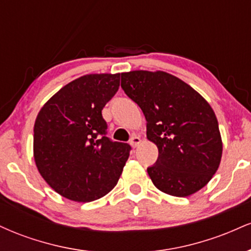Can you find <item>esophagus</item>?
Instances as JSON below:
<instances>
[{
  "mask_svg": "<svg viewBox=\"0 0 251 251\" xmlns=\"http://www.w3.org/2000/svg\"><path fill=\"white\" fill-rule=\"evenodd\" d=\"M140 143H142V139H140V137H138V135H133V137L131 138V140H129V144H131L132 148H137V146H139Z\"/></svg>",
  "mask_w": 251,
  "mask_h": 251,
  "instance_id": "obj_1",
  "label": "esophagus"
}]
</instances>
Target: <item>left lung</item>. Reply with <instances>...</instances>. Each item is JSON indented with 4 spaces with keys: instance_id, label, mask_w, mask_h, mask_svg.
Masks as SVG:
<instances>
[{
    "instance_id": "1",
    "label": "left lung",
    "mask_w": 251,
    "mask_h": 251,
    "mask_svg": "<svg viewBox=\"0 0 251 251\" xmlns=\"http://www.w3.org/2000/svg\"><path fill=\"white\" fill-rule=\"evenodd\" d=\"M122 87L142 108L146 137L158 148L148 174L176 197L200 191L220 168L223 143L210 103L179 77L163 71L122 73Z\"/></svg>"
}]
</instances>
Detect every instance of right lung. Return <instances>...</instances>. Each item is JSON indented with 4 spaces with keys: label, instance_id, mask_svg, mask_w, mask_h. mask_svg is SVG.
<instances>
[{
    "label": "right lung",
    "instance_id": "1",
    "mask_svg": "<svg viewBox=\"0 0 251 251\" xmlns=\"http://www.w3.org/2000/svg\"><path fill=\"white\" fill-rule=\"evenodd\" d=\"M119 85L120 73L80 76L37 113L34 160L46 183L62 197L86 203L117 185L131 146L106 137L101 111Z\"/></svg>",
    "mask_w": 251,
    "mask_h": 251
}]
</instances>
